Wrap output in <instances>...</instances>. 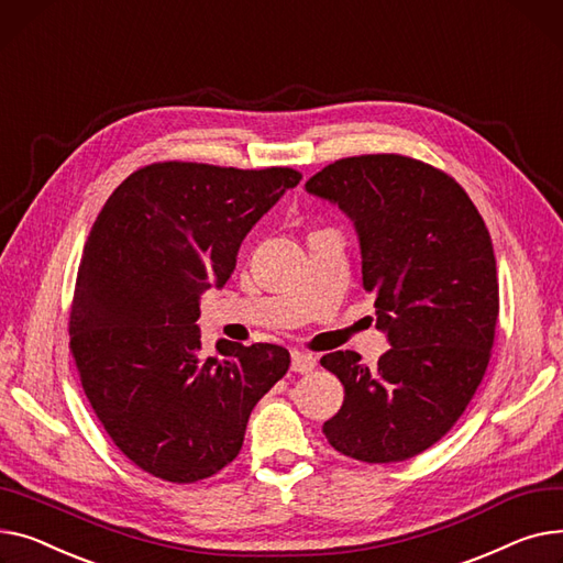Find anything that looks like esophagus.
I'll list each match as a JSON object with an SVG mask.
<instances>
[{"mask_svg":"<svg viewBox=\"0 0 563 563\" xmlns=\"http://www.w3.org/2000/svg\"><path fill=\"white\" fill-rule=\"evenodd\" d=\"M316 368V358L307 352H292L290 354V371L300 373V375H309Z\"/></svg>","mask_w":563,"mask_h":563,"instance_id":"34e87169","label":"esophagus"}]
</instances>
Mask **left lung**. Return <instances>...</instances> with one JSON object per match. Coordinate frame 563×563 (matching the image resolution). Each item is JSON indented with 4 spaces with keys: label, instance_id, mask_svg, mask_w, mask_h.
<instances>
[{
    "label": "left lung",
    "instance_id": "1",
    "mask_svg": "<svg viewBox=\"0 0 563 563\" xmlns=\"http://www.w3.org/2000/svg\"><path fill=\"white\" fill-rule=\"evenodd\" d=\"M307 190L354 222L390 343L373 368L352 350L320 358L345 388L322 432L366 464L411 459L450 432L488 368L500 311L490 234L448 173L402 154L339 158Z\"/></svg>",
    "mask_w": 563,
    "mask_h": 563
}]
</instances>
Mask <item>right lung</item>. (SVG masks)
<instances>
[{
  "mask_svg": "<svg viewBox=\"0 0 563 563\" xmlns=\"http://www.w3.org/2000/svg\"><path fill=\"white\" fill-rule=\"evenodd\" d=\"M292 168L163 161L131 173L99 211L77 273L70 352L86 398L141 471L192 484L243 448L254 405L288 371L282 345L218 341L200 295L236 268L247 231L300 184Z\"/></svg>",
  "mask_w": 563,
  "mask_h": 563,
  "instance_id": "obj_1",
  "label": "right lung"
}]
</instances>
